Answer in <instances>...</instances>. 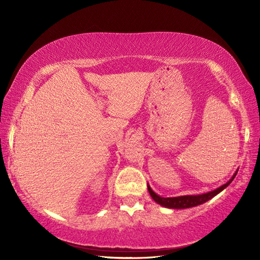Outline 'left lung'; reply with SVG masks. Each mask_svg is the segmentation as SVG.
<instances>
[{"mask_svg": "<svg viewBox=\"0 0 260 260\" xmlns=\"http://www.w3.org/2000/svg\"><path fill=\"white\" fill-rule=\"evenodd\" d=\"M239 169L234 172V175L231 177V179L228 181L226 183L222 184L221 186H219L215 190L203 193V194H198V195H182V196H177V198H162V196L156 194L152 187L149 186V184L147 183V190L151 198L154 200V202H156L158 205L166 207V208H170V209H185V208H192L195 206L202 205V204L206 203L207 201L211 200L212 198H215L217 194H219L220 192H222L224 188L229 185L233 179L237 176Z\"/></svg>", "mask_w": 260, "mask_h": 260, "instance_id": "left-lung-1", "label": "left lung"}]
</instances>
